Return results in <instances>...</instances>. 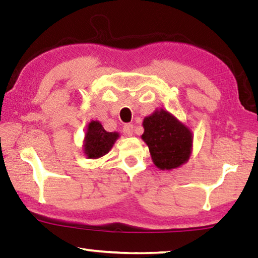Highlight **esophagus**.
I'll return each mask as SVG.
<instances>
[{
  "label": "esophagus",
  "instance_id": "obj_1",
  "mask_svg": "<svg viewBox=\"0 0 258 258\" xmlns=\"http://www.w3.org/2000/svg\"><path fill=\"white\" fill-rule=\"evenodd\" d=\"M123 132H124V134H125V135H127V137H132V135H133V132H134V127H133V125H132V124H127V125H125V126H124V128H123Z\"/></svg>",
  "mask_w": 258,
  "mask_h": 258
}]
</instances>
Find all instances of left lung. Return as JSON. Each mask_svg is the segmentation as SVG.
<instances>
[{
    "label": "left lung",
    "mask_w": 258,
    "mask_h": 258,
    "mask_svg": "<svg viewBox=\"0 0 258 258\" xmlns=\"http://www.w3.org/2000/svg\"><path fill=\"white\" fill-rule=\"evenodd\" d=\"M142 140L159 169L171 171L189 160L194 135L191 130L165 109H156L143 119Z\"/></svg>",
    "instance_id": "left-lung-1"
}]
</instances>
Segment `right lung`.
Segmentation results:
<instances>
[{"label":"right lung","mask_w":258,"mask_h":258,"mask_svg":"<svg viewBox=\"0 0 258 258\" xmlns=\"http://www.w3.org/2000/svg\"><path fill=\"white\" fill-rule=\"evenodd\" d=\"M118 138V132H107L100 121L91 120L85 132L83 151L89 159L101 158L111 150Z\"/></svg>","instance_id":"1"}]
</instances>
